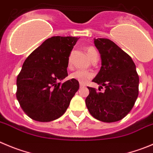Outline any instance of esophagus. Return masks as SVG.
<instances>
[{
	"label": "esophagus",
	"mask_w": 153,
	"mask_h": 153,
	"mask_svg": "<svg viewBox=\"0 0 153 153\" xmlns=\"http://www.w3.org/2000/svg\"><path fill=\"white\" fill-rule=\"evenodd\" d=\"M84 87H85V85H84L83 84L80 83V88H84Z\"/></svg>",
	"instance_id": "1"
}]
</instances>
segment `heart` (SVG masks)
<instances>
[{"instance_id": "obj_1", "label": "heart", "mask_w": 153, "mask_h": 153, "mask_svg": "<svg viewBox=\"0 0 153 153\" xmlns=\"http://www.w3.org/2000/svg\"><path fill=\"white\" fill-rule=\"evenodd\" d=\"M87 53H88V56L90 57V59H92L94 56H98L97 52L96 49L93 47H88L86 48ZM70 61H71V57H69L68 59V62L70 63ZM93 77V73L92 72H89V71H85V70H77L75 71L74 72H72L71 75H70V78L72 79L76 80V81H79L80 83L85 84L86 83L87 81L91 78Z\"/></svg>"}]
</instances>
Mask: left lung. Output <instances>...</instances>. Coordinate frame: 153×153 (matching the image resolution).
<instances>
[{
  "label": "left lung",
  "mask_w": 153,
  "mask_h": 153,
  "mask_svg": "<svg viewBox=\"0 0 153 153\" xmlns=\"http://www.w3.org/2000/svg\"><path fill=\"white\" fill-rule=\"evenodd\" d=\"M100 53L102 66L93 79L105 87L103 93L88 87L85 100L94 118L103 122H118L132 109L139 94V76L131 57L113 41L107 38L94 39Z\"/></svg>",
  "instance_id": "obj_1"
}]
</instances>
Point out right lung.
<instances>
[{"label": "right lung", "instance_id": "1", "mask_svg": "<svg viewBox=\"0 0 153 153\" xmlns=\"http://www.w3.org/2000/svg\"><path fill=\"white\" fill-rule=\"evenodd\" d=\"M79 39L48 38L26 58L16 79V98L25 114L41 122L62 116L79 88L76 80L61 84L68 76V57Z\"/></svg>", "mask_w": 153, "mask_h": 153}]
</instances>
